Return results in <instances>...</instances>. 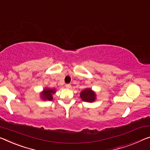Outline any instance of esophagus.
Returning <instances> with one entry per match:
<instances>
[{
	"label": "esophagus",
	"instance_id": "1",
	"mask_svg": "<svg viewBox=\"0 0 150 150\" xmlns=\"http://www.w3.org/2000/svg\"><path fill=\"white\" fill-rule=\"evenodd\" d=\"M70 87H71V85H70V84H66V88H70Z\"/></svg>",
	"mask_w": 150,
	"mask_h": 150
}]
</instances>
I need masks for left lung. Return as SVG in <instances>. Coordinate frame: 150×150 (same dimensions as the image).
<instances>
[{
  "label": "left lung",
  "mask_w": 150,
  "mask_h": 150,
  "mask_svg": "<svg viewBox=\"0 0 150 150\" xmlns=\"http://www.w3.org/2000/svg\"><path fill=\"white\" fill-rule=\"evenodd\" d=\"M80 96L84 102L93 103L96 99V94L91 88H86L83 90L80 93Z\"/></svg>",
  "instance_id": "left-lung-1"
}]
</instances>
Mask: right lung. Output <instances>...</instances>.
<instances>
[{
    "instance_id": "add662e5",
    "label": "right lung",
    "mask_w": 150,
    "mask_h": 150,
    "mask_svg": "<svg viewBox=\"0 0 150 150\" xmlns=\"http://www.w3.org/2000/svg\"><path fill=\"white\" fill-rule=\"evenodd\" d=\"M56 89L45 87L40 93V98L43 100H52L53 94H56Z\"/></svg>"
}]
</instances>
